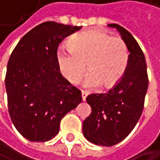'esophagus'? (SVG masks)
Masks as SVG:
<instances>
[{"label":"esophagus","mask_w":160,"mask_h":160,"mask_svg":"<svg viewBox=\"0 0 160 160\" xmlns=\"http://www.w3.org/2000/svg\"><path fill=\"white\" fill-rule=\"evenodd\" d=\"M87 92H85V91H82V100L83 101H85V99H86V98H87Z\"/></svg>","instance_id":"34e87169"}]
</instances>
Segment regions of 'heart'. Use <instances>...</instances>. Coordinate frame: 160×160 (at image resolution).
<instances>
[{
  "instance_id": "b5f03b06",
  "label": "heart",
  "mask_w": 160,
  "mask_h": 160,
  "mask_svg": "<svg viewBox=\"0 0 160 160\" xmlns=\"http://www.w3.org/2000/svg\"><path fill=\"white\" fill-rule=\"evenodd\" d=\"M69 48L57 50L56 60L62 75L71 83H78L87 70L83 85L95 88L117 84L128 63V49L120 37H112L98 30H88L71 37Z\"/></svg>"
}]
</instances>
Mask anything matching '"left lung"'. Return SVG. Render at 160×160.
<instances>
[{
  "label": "left lung",
  "instance_id": "obj_1",
  "mask_svg": "<svg viewBox=\"0 0 160 160\" xmlns=\"http://www.w3.org/2000/svg\"><path fill=\"white\" fill-rule=\"evenodd\" d=\"M108 26L120 32L129 57L124 76L112 89L86 98L92 112L82 123V132L90 142L102 146L115 145L129 135L142 115L148 88L145 57L138 42L122 26Z\"/></svg>",
  "mask_w": 160,
  "mask_h": 160
}]
</instances>
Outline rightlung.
<instances>
[{"mask_svg":"<svg viewBox=\"0 0 160 160\" xmlns=\"http://www.w3.org/2000/svg\"><path fill=\"white\" fill-rule=\"evenodd\" d=\"M79 29L43 22L19 40L9 58L8 112L17 130L30 142L54 138L62 118L82 101L81 91L62 77L56 60L59 44Z\"/></svg>","mask_w":160,"mask_h":160,"instance_id":"1","label":"right lung"}]
</instances>
